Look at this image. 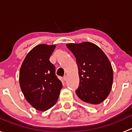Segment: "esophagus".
<instances>
[{"instance_id":"34e87169","label":"esophagus","mask_w":132,"mask_h":132,"mask_svg":"<svg viewBox=\"0 0 132 132\" xmlns=\"http://www.w3.org/2000/svg\"><path fill=\"white\" fill-rule=\"evenodd\" d=\"M63 79H64V81H66V80H67V76H66V75L64 76V77H63Z\"/></svg>"}]
</instances>
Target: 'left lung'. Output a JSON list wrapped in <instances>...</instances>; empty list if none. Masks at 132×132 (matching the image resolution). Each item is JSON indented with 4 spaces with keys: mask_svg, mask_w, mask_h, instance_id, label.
I'll return each instance as SVG.
<instances>
[{
    "mask_svg": "<svg viewBox=\"0 0 132 132\" xmlns=\"http://www.w3.org/2000/svg\"><path fill=\"white\" fill-rule=\"evenodd\" d=\"M78 68L80 86L76 90L78 98L90 105L100 104L111 91L113 70L102 49L90 42L69 43Z\"/></svg>",
    "mask_w": 132,
    "mask_h": 132,
    "instance_id": "obj_1",
    "label": "left lung"
}]
</instances>
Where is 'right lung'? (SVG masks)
Here are the masks:
<instances>
[{
  "label": "right lung",
  "instance_id": "right-lung-1",
  "mask_svg": "<svg viewBox=\"0 0 132 132\" xmlns=\"http://www.w3.org/2000/svg\"><path fill=\"white\" fill-rule=\"evenodd\" d=\"M55 45L41 44L27 54L20 70L19 82L26 100L36 110L45 111L56 103L62 82L49 61Z\"/></svg>",
  "mask_w": 132,
  "mask_h": 132
}]
</instances>
